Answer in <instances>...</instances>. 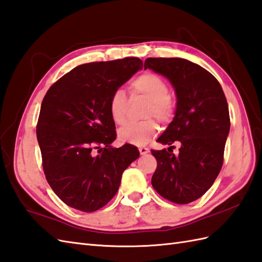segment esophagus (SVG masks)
<instances>
[{
  "label": "esophagus",
  "instance_id": "esophagus-1",
  "mask_svg": "<svg viewBox=\"0 0 262 262\" xmlns=\"http://www.w3.org/2000/svg\"><path fill=\"white\" fill-rule=\"evenodd\" d=\"M138 150H139V153H141V155L147 154L149 151V149L147 147H145V146H138Z\"/></svg>",
  "mask_w": 262,
  "mask_h": 262
}]
</instances>
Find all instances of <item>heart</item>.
<instances>
[{
	"label": "heart",
	"instance_id": "b5f03b06",
	"mask_svg": "<svg viewBox=\"0 0 262 262\" xmlns=\"http://www.w3.org/2000/svg\"><path fill=\"white\" fill-rule=\"evenodd\" d=\"M134 95H139L148 100L145 109L143 121L128 123L118 130L120 142L129 144H142L147 142L159 130L156 121L149 117H155L161 123H167L174 114L173 103L169 99V88L160 76L144 74L136 78L130 84ZM108 111L111 118L116 125H121L126 120L127 98L123 89H116L112 94L108 102Z\"/></svg>",
	"mask_w": 262,
	"mask_h": 262
}]
</instances>
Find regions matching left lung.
Wrapping results in <instances>:
<instances>
[{
    "instance_id": "8db88e82",
    "label": "left lung",
    "mask_w": 262,
    "mask_h": 262,
    "mask_svg": "<svg viewBox=\"0 0 262 262\" xmlns=\"http://www.w3.org/2000/svg\"><path fill=\"white\" fill-rule=\"evenodd\" d=\"M144 68L167 78L176 94L175 116L157 138L169 147L151 150L157 161L151 185L164 199L187 204L202 196L221 171L230 130L226 96L213 75L186 59L147 58ZM176 141L179 156L172 154Z\"/></svg>"
}]
</instances>
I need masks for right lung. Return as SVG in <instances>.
Here are the masks:
<instances>
[{
	"label": "right lung",
	"mask_w": 262,
	"mask_h": 262,
	"mask_svg": "<svg viewBox=\"0 0 262 262\" xmlns=\"http://www.w3.org/2000/svg\"><path fill=\"white\" fill-rule=\"evenodd\" d=\"M143 68L138 58L76 67L54 82L41 103L36 138L46 179L67 205L82 212L105 206L121 175L138 159L137 147L115 148L108 102L115 90Z\"/></svg>",
	"instance_id": "right-lung-1"
}]
</instances>
